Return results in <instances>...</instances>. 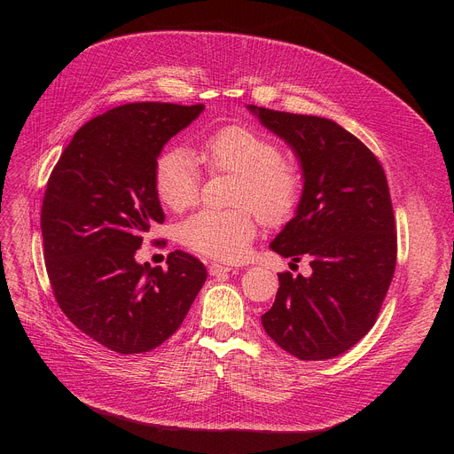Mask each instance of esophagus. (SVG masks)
Wrapping results in <instances>:
<instances>
[{
    "label": "esophagus",
    "instance_id": "esophagus-1",
    "mask_svg": "<svg viewBox=\"0 0 454 454\" xmlns=\"http://www.w3.org/2000/svg\"><path fill=\"white\" fill-rule=\"evenodd\" d=\"M235 269L228 267V265H219V263H211L209 265V274L211 276H223V274H228V272H233Z\"/></svg>",
    "mask_w": 454,
    "mask_h": 454
}]
</instances>
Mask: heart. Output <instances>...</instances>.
Returning a JSON list of instances; mask_svg holds the SVG:
<instances>
[{"label": "heart", "mask_w": 454, "mask_h": 454, "mask_svg": "<svg viewBox=\"0 0 454 454\" xmlns=\"http://www.w3.org/2000/svg\"><path fill=\"white\" fill-rule=\"evenodd\" d=\"M197 158L213 171L239 178L231 211L204 209L182 224V241L191 250L219 261H239L247 255L257 224L254 213L267 224H281L294 213L301 197V180L293 165L283 161L276 143L247 127H224L206 136ZM156 191L173 211H184L199 200L200 171L195 156L171 149L156 163Z\"/></svg>", "instance_id": "1"}]
</instances>
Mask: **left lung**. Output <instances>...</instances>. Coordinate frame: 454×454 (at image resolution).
I'll return each mask as SVG.
<instances>
[{
    "mask_svg": "<svg viewBox=\"0 0 454 454\" xmlns=\"http://www.w3.org/2000/svg\"><path fill=\"white\" fill-rule=\"evenodd\" d=\"M291 147L301 169L294 217L270 250L311 276L278 274L267 335L301 361L333 359L372 329L395 269V224L383 167L363 141L325 117L247 106Z\"/></svg>",
    "mask_w": 454,
    "mask_h": 454,
    "instance_id": "1",
    "label": "left lung"
}]
</instances>
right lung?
Instances as JSON below:
<instances>
[{
	"label": "right lung",
	"mask_w": 454,
	"mask_h": 454,
	"mask_svg": "<svg viewBox=\"0 0 454 454\" xmlns=\"http://www.w3.org/2000/svg\"><path fill=\"white\" fill-rule=\"evenodd\" d=\"M202 112L171 103L112 108L75 132L47 182L40 226L55 298L112 351L163 344L207 278L182 250L169 254L167 269L136 261L143 235L165 219L154 178L161 149Z\"/></svg>",
	"instance_id": "1"
}]
</instances>
